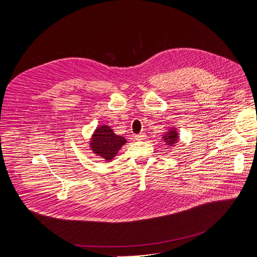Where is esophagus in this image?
Instances as JSON below:
<instances>
[{"label": "esophagus", "mask_w": 257, "mask_h": 257, "mask_svg": "<svg viewBox=\"0 0 257 257\" xmlns=\"http://www.w3.org/2000/svg\"><path fill=\"white\" fill-rule=\"evenodd\" d=\"M135 139H136V140H143V139H145V134H144V133L136 134V135H135Z\"/></svg>", "instance_id": "obj_1"}]
</instances>
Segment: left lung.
I'll use <instances>...</instances> for the list:
<instances>
[{
  "instance_id": "left-lung-1",
  "label": "left lung",
  "mask_w": 257,
  "mask_h": 257,
  "mask_svg": "<svg viewBox=\"0 0 257 257\" xmlns=\"http://www.w3.org/2000/svg\"><path fill=\"white\" fill-rule=\"evenodd\" d=\"M177 132L175 130H171L167 135L164 136V140H166L167 145H172L177 142Z\"/></svg>"
}]
</instances>
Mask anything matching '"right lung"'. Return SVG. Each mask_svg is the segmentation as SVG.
Segmentation results:
<instances>
[{
	"instance_id": "obj_1",
	"label": "right lung",
	"mask_w": 257,
	"mask_h": 257,
	"mask_svg": "<svg viewBox=\"0 0 257 257\" xmlns=\"http://www.w3.org/2000/svg\"><path fill=\"white\" fill-rule=\"evenodd\" d=\"M124 143H126L125 138L114 134L113 129L108 126H100L94 131L90 148L101 159L111 161Z\"/></svg>"
}]
</instances>
